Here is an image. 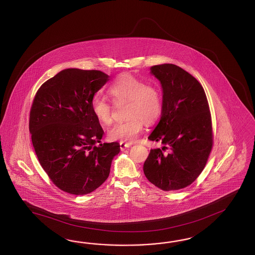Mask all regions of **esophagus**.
Masks as SVG:
<instances>
[{
	"label": "esophagus",
	"instance_id": "obj_1",
	"mask_svg": "<svg viewBox=\"0 0 255 255\" xmlns=\"http://www.w3.org/2000/svg\"><path fill=\"white\" fill-rule=\"evenodd\" d=\"M130 147H131V144H129V143H124V142H121L120 143V147H121L122 150H124V149H126V148Z\"/></svg>",
	"mask_w": 255,
	"mask_h": 255
}]
</instances>
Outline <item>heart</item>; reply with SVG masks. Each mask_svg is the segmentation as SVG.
Wrapping results in <instances>:
<instances>
[{
	"instance_id": "heart-1",
	"label": "heart",
	"mask_w": 255,
	"mask_h": 255,
	"mask_svg": "<svg viewBox=\"0 0 255 255\" xmlns=\"http://www.w3.org/2000/svg\"><path fill=\"white\" fill-rule=\"evenodd\" d=\"M108 94L117 103L128 102L127 121L115 124L108 131L111 141L132 142L144 129V122L153 124L162 112V94L154 85L132 76H123L108 88ZM91 108L101 124L112 123V106L100 95L93 96Z\"/></svg>"
}]
</instances>
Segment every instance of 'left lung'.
<instances>
[{
  "instance_id": "obj_1",
  "label": "left lung",
  "mask_w": 255,
  "mask_h": 255,
  "mask_svg": "<svg viewBox=\"0 0 255 255\" xmlns=\"http://www.w3.org/2000/svg\"><path fill=\"white\" fill-rule=\"evenodd\" d=\"M150 73L162 84V107L161 120L148 139L162 147L150 149L144 174L161 190H180L198 178L212 149L209 102L198 80L179 66L154 65Z\"/></svg>"
}]
</instances>
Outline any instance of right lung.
I'll return each mask as SVG.
<instances>
[{
	"mask_svg": "<svg viewBox=\"0 0 255 255\" xmlns=\"http://www.w3.org/2000/svg\"><path fill=\"white\" fill-rule=\"evenodd\" d=\"M108 80L98 70H62L34 96L29 122L32 146L48 178L63 192L82 195L96 190L121 150L118 142L101 144L104 131L91 108L94 94Z\"/></svg>",
	"mask_w": 255,
	"mask_h": 255,
	"instance_id": "obj_1",
	"label": "right lung"
}]
</instances>
